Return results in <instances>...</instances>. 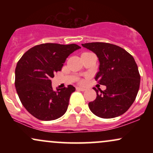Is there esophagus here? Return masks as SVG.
I'll use <instances>...</instances> for the list:
<instances>
[{"label":"esophagus","instance_id":"34e87169","mask_svg":"<svg viewBox=\"0 0 153 153\" xmlns=\"http://www.w3.org/2000/svg\"><path fill=\"white\" fill-rule=\"evenodd\" d=\"M76 89L78 91H86V89L85 88H82V87H77Z\"/></svg>","mask_w":153,"mask_h":153}]
</instances>
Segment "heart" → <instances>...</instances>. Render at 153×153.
Returning <instances> with one entry per match:
<instances>
[{"label":"heart","mask_w":153,"mask_h":153,"mask_svg":"<svg viewBox=\"0 0 153 153\" xmlns=\"http://www.w3.org/2000/svg\"><path fill=\"white\" fill-rule=\"evenodd\" d=\"M81 82V83H83L84 82H83V81H81V82Z\"/></svg>","instance_id":"1"}]
</instances>
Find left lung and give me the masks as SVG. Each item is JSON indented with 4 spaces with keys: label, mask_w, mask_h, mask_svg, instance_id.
I'll return each instance as SVG.
<instances>
[{
    "label": "left lung",
    "mask_w": 153,
    "mask_h": 153,
    "mask_svg": "<svg viewBox=\"0 0 153 153\" xmlns=\"http://www.w3.org/2000/svg\"><path fill=\"white\" fill-rule=\"evenodd\" d=\"M94 52L99 60V71L95 79L105 91L96 92V99L88 103L95 115L111 119L123 114L129 109L137 95L140 75L134 57L122 47L104 42L82 44Z\"/></svg>",
    "instance_id": "left-lung-1"
}]
</instances>
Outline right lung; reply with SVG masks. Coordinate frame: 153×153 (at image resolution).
<instances>
[{"instance_id":"1","label":"right lung","mask_w":153,"mask_h":153,"mask_svg":"<svg viewBox=\"0 0 153 153\" xmlns=\"http://www.w3.org/2000/svg\"><path fill=\"white\" fill-rule=\"evenodd\" d=\"M80 48L75 44H42L29 49L17 62L16 92L24 108L36 119L54 120L66 112L75 87L69 85L54 91L51 78L61 71L67 57Z\"/></svg>"}]
</instances>
